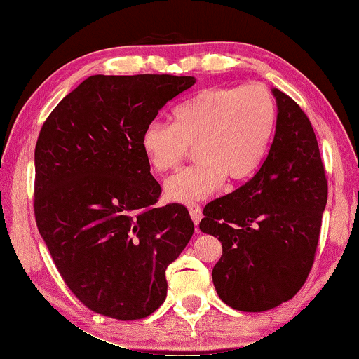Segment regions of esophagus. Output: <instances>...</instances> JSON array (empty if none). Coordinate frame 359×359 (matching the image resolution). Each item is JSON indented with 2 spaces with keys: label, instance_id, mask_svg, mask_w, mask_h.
Listing matches in <instances>:
<instances>
[{
  "label": "esophagus",
  "instance_id": "34e87169",
  "mask_svg": "<svg viewBox=\"0 0 359 359\" xmlns=\"http://www.w3.org/2000/svg\"><path fill=\"white\" fill-rule=\"evenodd\" d=\"M187 210H189V215L192 217V221L196 225H198L200 219H202V208H200V205L197 203H189L187 205Z\"/></svg>",
  "mask_w": 359,
  "mask_h": 359
}]
</instances>
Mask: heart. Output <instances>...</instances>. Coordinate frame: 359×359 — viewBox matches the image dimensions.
I'll return each instance as SVG.
<instances>
[{
    "instance_id": "heart-1",
    "label": "heart",
    "mask_w": 359,
    "mask_h": 359,
    "mask_svg": "<svg viewBox=\"0 0 359 359\" xmlns=\"http://www.w3.org/2000/svg\"><path fill=\"white\" fill-rule=\"evenodd\" d=\"M274 99L260 85L211 86L175 107L172 124L153 121L142 132V151L156 172H167L194 147L196 165L165 180L172 202L192 203L217 191L225 180L241 183L265 157L276 129Z\"/></svg>"
}]
</instances>
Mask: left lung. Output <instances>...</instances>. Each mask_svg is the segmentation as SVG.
I'll list each match as a JSON object with an SVG mask.
<instances>
[{
  "label": "left lung",
  "mask_w": 359,
  "mask_h": 359,
  "mask_svg": "<svg viewBox=\"0 0 359 359\" xmlns=\"http://www.w3.org/2000/svg\"><path fill=\"white\" fill-rule=\"evenodd\" d=\"M271 93L278 119L265 162L246 184L206 205L200 222L222 243L212 268L219 298L243 312L278 307L304 285L328 200L309 118L278 88Z\"/></svg>",
  "instance_id": "1"
}]
</instances>
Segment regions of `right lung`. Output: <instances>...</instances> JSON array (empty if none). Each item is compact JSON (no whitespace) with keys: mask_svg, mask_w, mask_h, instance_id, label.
Returning <instances> with one entry per match:
<instances>
[{"mask_svg":"<svg viewBox=\"0 0 359 359\" xmlns=\"http://www.w3.org/2000/svg\"><path fill=\"white\" fill-rule=\"evenodd\" d=\"M196 83L176 75H91L43 123L34 151V215L71 292L116 320L153 313L165 269L194 233L186 206L156 208L142 132Z\"/></svg>","mask_w":359,"mask_h":359,"instance_id":"add662e5","label":"right lung"}]
</instances>
